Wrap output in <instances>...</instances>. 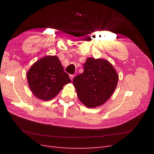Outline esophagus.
<instances>
[{
    "instance_id": "1",
    "label": "esophagus",
    "mask_w": 154,
    "mask_h": 154,
    "mask_svg": "<svg viewBox=\"0 0 154 154\" xmlns=\"http://www.w3.org/2000/svg\"><path fill=\"white\" fill-rule=\"evenodd\" d=\"M69 78H70V79H71V80H72L73 78H74V75H73V74H70Z\"/></svg>"
}]
</instances>
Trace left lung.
I'll use <instances>...</instances> for the list:
<instances>
[{
	"instance_id": "1",
	"label": "left lung",
	"mask_w": 154,
	"mask_h": 154,
	"mask_svg": "<svg viewBox=\"0 0 154 154\" xmlns=\"http://www.w3.org/2000/svg\"><path fill=\"white\" fill-rule=\"evenodd\" d=\"M83 68V72L74 78L72 82L79 100L88 108L103 105L117 86V72L105 59L88 58Z\"/></svg>"
}]
</instances>
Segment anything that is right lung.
Instances as JSON below:
<instances>
[{
    "instance_id": "1",
    "label": "right lung",
    "mask_w": 154,
    "mask_h": 154,
    "mask_svg": "<svg viewBox=\"0 0 154 154\" xmlns=\"http://www.w3.org/2000/svg\"><path fill=\"white\" fill-rule=\"evenodd\" d=\"M27 80L32 94L44 101L53 99L71 82L57 56H47L36 61L27 72Z\"/></svg>"
}]
</instances>
